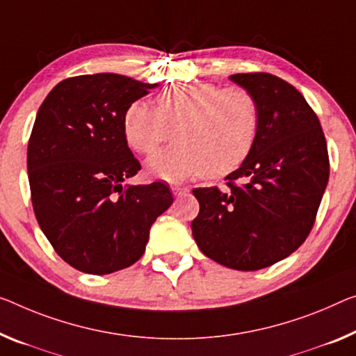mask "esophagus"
<instances>
[{
  "label": "esophagus",
  "mask_w": 356,
  "mask_h": 356,
  "mask_svg": "<svg viewBox=\"0 0 356 356\" xmlns=\"http://www.w3.org/2000/svg\"><path fill=\"white\" fill-rule=\"evenodd\" d=\"M172 191H173V194L175 195H181V194H186V193H189V188H186V186H172Z\"/></svg>",
  "instance_id": "1"
}]
</instances>
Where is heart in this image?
<instances>
[{"label": "heart", "mask_w": 356, "mask_h": 356, "mask_svg": "<svg viewBox=\"0 0 356 356\" xmlns=\"http://www.w3.org/2000/svg\"><path fill=\"white\" fill-rule=\"evenodd\" d=\"M175 143L147 162L149 170L168 179L199 173L218 179L242 165L261 129V105L253 92L240 86L189 83L168 87L154 108L134 102L125 109L122 132L127 145L149 156L172 135Z\"/></svg>", "instance_id": "b5f03b06"}]
</instances>
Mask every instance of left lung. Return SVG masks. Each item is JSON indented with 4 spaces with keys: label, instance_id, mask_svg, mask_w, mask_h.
<instances>
[{
    "label": "left lung",
    "instance_id": "left-lung-1",
    "mask_svg": "<svg viewBox=\"0 0 356 356\" xmlns=\"http://www.w3.org/2000/svg\"><path fill=\"white\" fill-rule=\"evenodd\" d=\"M258 97L261 129L250 156L226 177V189L195 188L191 224L197 247L220 264L258 270L305 242L330 178L318 116L302 94L269 73L232 74Z\"/></svg>",
    "mask_w": 356,
    "mask_h": 356
}]
</instances>
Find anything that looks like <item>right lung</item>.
<instances>
[{"label":"right lung","mask_w":356,"mask_h":356,"mask_svg":"<svg viewBox=\"0 0 356 356\" xmlns=\"http://www.w3.org/2000/svg\"><path fill=\"white\" fill-rule=\"evenodd\" d=\"M156 86L114 73L74 76L38 109L26 152L33 210L56 253L81 272L132 266L172 205L165 183L124 184L141 168L124 138V113Z\"/></svg>","instance_id":"right-lung-1"}]
</instances>
